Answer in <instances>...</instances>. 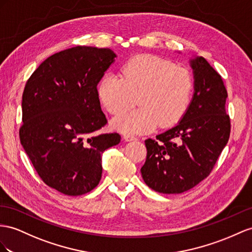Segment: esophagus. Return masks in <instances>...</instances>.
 I'll return each instance as SVG.
<instances>
[{"label": "esophagus", "mask_w": 252, "mask_h": 252, "mask_svg": "<svg viewBox=\"0 0 252 252\" xmlns=\"http://www.w3.org/2000/svg\"><path fill=\"white\" fill-rule=\"evenodd\" d=\"M124 139L126 141H132V140H136V137L133 136V135H130V134H125L124 135Z\"/></svg>", "instance_id": "1"}]
</instances>
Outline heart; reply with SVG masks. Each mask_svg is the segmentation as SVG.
<instances>
[{
	"label": "heart",
	"mask_w": 252,
	"mask_h": 252,
	"mask_svg": "<svg viewBox=\"0 0 252 252\" xmlns=\"http://www.w3.org/2000/svg\"><path fill=\"white\" fill-rule=\"evenodd\" d=\"M193 93L189 71L170 61L144 54L126 61L118 73H106L98 84V94L107 111L120 115L138 94L139 107L113 121L124 133H146L176 125L189 109Z\"/></svg>",
	"instance_id": "1"
}]
</instances>
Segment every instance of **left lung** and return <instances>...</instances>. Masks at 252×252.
<instances>
[{"instance_id":"1","label":"left lung","mask_w":252,"mask_h":252,"mask_svg":"<svg viewBox=\"0 0 252 252\" xmlns=\"http://www.w3.org/2000/svg\"><path fill=\"white\" fill-rule=\"evenodd\" d=\"M193 94L179 124L145 140L147 158L140 172L150 189L181 193L210 175L230 136L227 90L221 76L202 56L189 60Z\"/></svg>"}]
</instances>
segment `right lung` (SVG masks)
<instances>
[{"label":"right lung","mask_w":252,"mask_h":252,"mask_svg":"<svg viewBox=\"0 0 252 252\" xmlns=\"http://www.w3.org/2000/svg\"><path fill=\"white\" fill-rule=\"evenodd\" d=\"M117 57L111 49L77 46L55 53L31 75L22 95L20 141L42 181L68 196L93 190L102 153L120 143L107 124L96 86Z\"/></svg>","instance_id":"obj_1"}]
</instances>
